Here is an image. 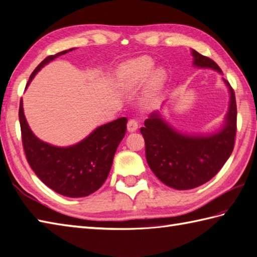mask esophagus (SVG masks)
Segmentation results:
<instances>
[{
	"label": "esophagus",
	"instance_id": "obj_1",
	"mask_svg": "<svg viewBox=\"0 0 257 257\" xmlns=\"http://www.w3.org/2000/svg\"><path fill=\"white\" fill-rule=\"evenodd\" d=\"M139 128V122L135 118H131L127 123V131L128 132H135Z\"/></svg>",
	"mask_w": 257,
	"mask_h": 257
}]
</instances>
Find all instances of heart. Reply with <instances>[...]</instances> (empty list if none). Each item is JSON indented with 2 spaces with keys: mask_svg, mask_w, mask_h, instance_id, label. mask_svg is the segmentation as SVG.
Instances as JSON below:
<instances>
[{
  "mask_svg": "<svg viewBox=\"0 0 257 257\" xmlns=\"http://www.w3.org/2000/svg\"><path fill=\"white\" fill-rule=\"evenodd\" d=\"M154 67V62L149 56H143L140 59L130 62L124 65L121 71V82L124 88H132L142 84L150 75ZM165 78L164 72L158 70L153 73L151 78V88L153 91H158L163 84Z\"/></svg>",
  "mask_w": 257,
  "mask_h": 257,
  "instance_id": "obj_1",
  "label": "heart"
}]
</instances>
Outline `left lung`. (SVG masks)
Returning <instances> with one entry per match:
<instances>
[{
  "label": "left lung",
  "mask_w": 257,
  "mask_h": 257,
  "mask_svg": "<svg viewBox=\"0 0 257 257\" xmlns=\"http://www.w3.org/2000/svg\"><path fill=\"white\" fill-rule=\"evenodd\" d=\"M194 65L222 73L213 60L193 50ZM225 126L211 136H191L176 132L159 113H152L141 127L145 141L149 166L165 185L175 190H191L213 179L232 154L236 136L237 108L233 87Z\"/></svg>",
  "instance_id": "left-lung-1"
}]
</instances>
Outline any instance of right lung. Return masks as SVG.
Here are the masks:
<instances>
[{"label":"right lung","mask_w":257,"mask_h":257,"mask_svg":"<svg viewBox=\"0 0 257 257\" xmlns=\"http://www.w3.org/2000/svg\"><path fill=\"white\" fill-rule=\"evenodd\" d=\"M73 49L50 55L36 66L26 86L42 67ZM19 118L24 153L30 166L46 186L67 197H84L97 191L107 179L118 144L126 133V117L97 127L82 142L70 148L44 143L32 133L21 99Z\"/></svg>","instance_id":"right-lung-1"}]
</instances>
